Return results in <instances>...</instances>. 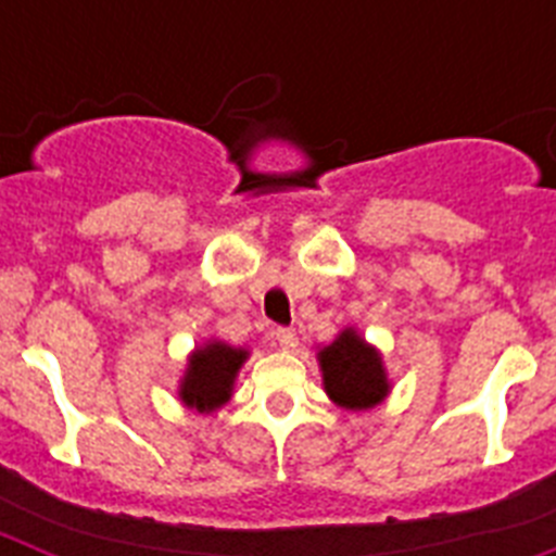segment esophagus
<instances>
[{
	"label": "esophagus",
	"mask_w": 556,
	"mask_h": 556,
	"mask_svg": "<svg viewBox=\"0 0 556 556\" xmlns=\"http://www.w3.org/2000/svg\"><path fill=\"white\" fill-rule=\"evenodd\" d=\"M275 339H278V345H281L283 351H294V348H298V333H294L292 328H275Z\"/></svg>",
	"instance_id": "34e87169"
}]
</instances>
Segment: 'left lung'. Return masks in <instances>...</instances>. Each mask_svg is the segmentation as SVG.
I'll list each match as a JSON object with an SVG mask.
<instances>
[{"label":"left lung","instance_id":"8db88e82","mask_svg":"<svg viewBox=\"0 0 556 556\" xmlns=\"http://www.w3.org/2000/svg\"><path fill=\"white\" fill-rule=\"evenodd\" d=\"M320 365L328 395L345 409H367L387 395L381 358L356 331H342L331 345L323 348Z\"/></svg>","mask_w":556,"mask_h":556}]
</instances>
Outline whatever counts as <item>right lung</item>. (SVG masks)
<instances>
[{
	"instance_id": "1",
	"label": "right lung",
	"mask_w": 556,
	"mask_h": 556,
	"mask_svg": "<svg viewBox=\"0 0 556 556\" xmlns=\"http://www.w3.org/2000/svg\"><path fill=\"white\" fill-rule=\"evenodd\" d=\"M248 353L239 348H228L223 342H208L189 358L180 397L191 409L214 412L230 397L236 370L242 367Z\"/></svg>"
}]
</instances>
